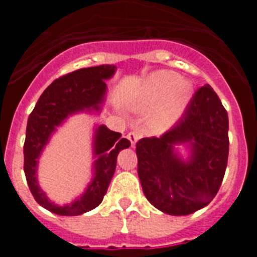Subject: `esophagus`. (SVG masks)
<instances>
[{
	"label": "esophagus",
	"mask_w": 257,
	"mask_h": 257,
	"mask_svg": "<svg viewBox=\"0 0 257 257\" xmlns=\"http://www.w3.org/2000/svg\"><path fill=\"white\" fill-rule=\"evenodd\" d=\"M127 139L130 140L131 147H133V148H135L136 143H138V140L140 139V136L138 133H128V135H127Z\"/></svg>",
	"instance_id": "obj_1"
}]
</instances>
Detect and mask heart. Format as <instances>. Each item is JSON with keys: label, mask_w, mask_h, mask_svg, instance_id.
Wrapping results in <instances>:
<instances>
[{"label": "heart", "mask_w": 257, "mask_h": 257, "mask_svg": "<svg viewBox=\"0 0 257 257\" xmlns=\"http://www.w3.org/2000/svg\"><path fill=\"white\" fill-rule=\"evenodd\" d=\"M193 85L188 79L179 78L174 72L160 70L152 74L139 91L128 100L134 110H148L153 108L148 118V128L154 134L171 130L183 117L192 100Z\"/></svg>", "instance_id": "heart-1"}]
</instances>
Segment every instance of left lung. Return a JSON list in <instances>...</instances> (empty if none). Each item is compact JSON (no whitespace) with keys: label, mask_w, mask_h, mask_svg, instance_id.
<instances>
[{"label":"left lung","mask_w":257,"mask_h":257,"mask_svg":"<svg viewBox=\"0 0 257 257\" xmlns=\"http://www.w3.org/2000/svg\"><path fill=\"white\" fill-rule=\"evenodd\" d=\"M228 113L210 85L198 88L178 123L136 144L138 174L152 205L174 216L207 206L228 163ZM183 145L187 156L177 147Z\"/></svg>","instance_id":"left-lung-1"}]
</instances>
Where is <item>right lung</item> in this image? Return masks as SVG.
<instances>
[{
  "instance_id": "1",
  "label": "right lung",
  "mask_w": 257,
  "mask_h": 257,
  "mask_svg": "<svg viewBox=\"0 0 257 257\" xmlns=\"http://www.w3.org/2000/svg\"><path fill=\"white\" fill-rule=\"evenodd\" d=\"M115 65L83 68L55 79L38 99L27 123L24 143V172L36 201L46 210L61 216H77L100 205L117 165V156L131 143L105 124L95 126L92 135V178L86 189L67 205L49 199L38 184V161L51 136L70 115L99 114L106 96L105 81L114 76Z\"/></svg>"
}]
</instances>
